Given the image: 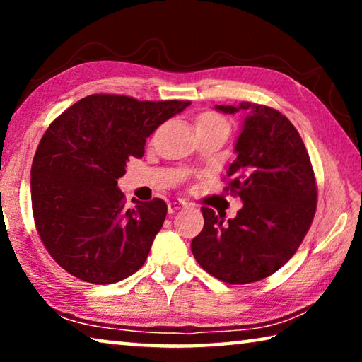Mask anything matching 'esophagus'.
I'll return each mask as SVG.
<instances>
[{"label":"esophagus","instance_id":"34e87169","mask_svg":"<svg viewBox=\"0 0 362 362\" xmlns=\"http://www.w3.org/2000/svg\"><path fill=\"white\" fill-rule=\"evenodd\" d=\"M183 207H187V203L185 201H169L168 203V212L169 214H174V212H177V211H180V209H183Z\"/></svg>","mask_w":362,"mask_h":362}]
</instances>
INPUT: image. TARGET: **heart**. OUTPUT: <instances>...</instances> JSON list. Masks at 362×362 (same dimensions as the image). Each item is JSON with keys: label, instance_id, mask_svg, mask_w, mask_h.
Returning a JSON list of instances; mask_svg holds the SVG:
<instances>
[{"label": "heart", "instance_id": "obj_1", "mask_svg": "<svg viewBox=\"0 0 362 362\" xmlns=\"http://www.w3.org/2000/svg\"><path fill=\"white\" fill-rule=\"evenodd\" d=\"M196 129H226L228 131V122H226L222 116L214 113V112H206L198 116L196 119Z\"/></svg>", "mask_w": 362, "mask_h": 362}]
</instances>
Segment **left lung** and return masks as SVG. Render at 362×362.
Masks as SVG:
<instances>
[{"label": "left lung", "mask_w": 362, "mask_h": 362, "mask_svg": "<svg viewBox=\"0 0 362 362\" xmlns=\"http://www.w3.org/2000/svg\"><path fill=\"white\" fill-rule=\"evenodd\" d=\"M216 110L246 115L225 188L243 207L228 222L203 207L204 228L192 252L223 283H255L278 272L302 244L316 212L315 173L302 137L278 110L250 102Z\"/></svg>", "instance_id": "1"}]
</instances>
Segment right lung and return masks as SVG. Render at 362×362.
Listing matches in <instances>:
<instances>
[{
  "label": "right lung",
  "mask_w": 362,
  "mask_h": 362,
  "mask_svg": "<svg viewBox=\"0 0 362 362\" xmlns=\"http://www.w3.org/2000/svg\"><path fill=\"white\" fill-rule=\"evenodd\" d=\"M189 103L94 94L51 122L33 158L32 207L42 244L65 272L113 284L144 265L168 206L136 199L127 209L118 179L131 156H144L146 137Z\"/></svg>",
  "instance_id": "right-lung-1"
}]
</instances>
